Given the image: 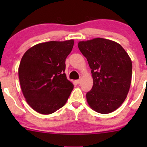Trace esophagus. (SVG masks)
<instances>
[{
    "label": "esophagus",
    "instance_id": "esophagus-1",
    "mask_svg": "<svg viewBox=\"0 0 147 147\" xmlns=\"http://www.w3.org/2000/svg\"><path fill=\"white\" fill-rule=\"evenodd\" d=\"M76 82H77V83L78 84H81V82H82V79H78V80L76 81Z\"/></svg>",
    "mask_w": 147,
    "mask_h": 147
}]
</instances>
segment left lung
I'll return each mask as SVG.
<instances>
[{
	"label": "left lung",
	"instance_id": "obj_1",
	"mask_svg": "<svg viewBox=\"0 0 147 147\" xmlns=\"http://www.w3.org/2000/svg\"><path fill=\"white\" fill-rule=\"evenodd\" d=\"M78 48L91 69L93 86L86 99L92 110L102 114L113 112L127 97L132 61L117 42L102 38L79 41Z\"/></svg>",
	"mask_w": 147,
	"mask_h": 147
}]
</instances>
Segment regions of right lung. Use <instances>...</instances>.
I'll return each instance as SVG.
<instances>
[{"instance_id":"obj_1","label":"right lung","mask_w":147,"mask_h":147,"mask_svg":"<svg viewBox=\"0 0 147 147\" xmlns=\"http://www.w3.org/2000/svg\"><path fill=\"white\" fill-rule=\"evenodd\" d=\"M73 45V39L41 43L22 57L18 67L21 90L36 112L53 113L68 100L74 85L66 77L65 61Z\"/></svg>"}]
</instances>
